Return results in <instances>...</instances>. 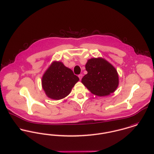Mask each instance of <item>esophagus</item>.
<instances>
[{
    "mask_svg": "<svg viewBox=\"0 0 154 154\" xmlns=\"http://www.w3.org/2000/svg\"><path fill=\"white\" fill-rule=\"evenodd\" d=\"M78 77H79V79H80V80H81V79L82 78V74H80V75H78Z\"/></svg>",
    "mask_w": 154,
    "mask_h": 154,
    "instance_id": "34e87169",
    "label": "esophagus"
}]
</instances>
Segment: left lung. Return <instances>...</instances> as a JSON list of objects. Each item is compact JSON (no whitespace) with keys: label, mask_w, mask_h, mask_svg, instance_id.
<instances>
[{"label":"left lung","mask_w":154,"mask_h":154,"mask_svg":"<svg viewBox=\"0 0 154 154\" xmlns=\"http://www.w3.org/2000/svg\"><path fill=\"white\" fill-rule=\"evenodd\" d=\"M87 71L82 83L94 94L104 96L113 93L119 85L116 69L103 58H91L85 64Z\"/></svg>","instance_id":"1"}]
</instances>
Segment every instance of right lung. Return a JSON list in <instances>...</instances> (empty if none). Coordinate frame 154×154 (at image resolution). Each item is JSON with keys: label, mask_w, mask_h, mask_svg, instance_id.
<instances>
[{"label": "right lung", "mask_w": 154, "mask_h": 154, "mask_svg": "<svg viewBox=\"0 0 154 154\" xmlns=\"http://www.w3.org/2000/svg\"><path fill=\"white\" fill-rule=\"evenodd\" d=\"M79 80L71 69L61 62L55 61L43 76L42 87L49 97L59 100L69 95Z\"/></svg>", "instance_id": "add662e5"}]
</instances>
